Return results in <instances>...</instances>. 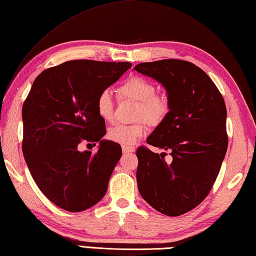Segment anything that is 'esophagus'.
<instances>
[{
	"instance_id": "34e87169",
	"label": "esophagus",
	"mask_w": 256,
	"mask_h": 256,
	"mask_svg": "<svg viewBox=\"0 0 256 256\" xmlns=\"http://www.w3.org/2000/svg\"><path fill=\"white\" fill-rule=\"evenodd\" d=\"M123 153L124 154H128V153H133L135 152V148L133 146H123Z\"/></svg>"
}]
</instances>
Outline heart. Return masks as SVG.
I'll use <instances>...</instances> for the list:
<instances>
[{
  "mask_svg": "<svg viewBox=\"0 0 256 256\" xmlns=\"http://www.w3.org/2000/svg\"><path fill=\"white\" fill-rule=\"evenodd\" d=\"M121 98L134 100L138 102L135 108V118H143L148 124L156 126L168 116L170 103L166 96L155 93V86L148 80L141 76H131L118 88ZM114 100L108 90L100 92L95 108L98 116L105 122H112L114 118ZM143 119V120H144ZM140 120L133 124H118L108 132V138L123 146H130L136 143L146 133V124Z\"/></svg>",
  "mask_w": 256,
  "mask_h": 256,
  "instance_id": "b5f03b06",
  "label": "heart"
}]
</instances>
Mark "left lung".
I'll list each match as a JSON object with an SVG mask.
<instances>
[{"mask_svg": "<svg viewBox=\"0 0 256 256\" xmlns=\"http://www.w3.org/2000/svg\"><path fill=\"white\" fill-rule=\"evenodd\" d=\"M135 71L156 80L166 90L170 111L136 151L140 194L152 208L178 216L201 203L211 191L228 150L226 106L208 75L182 60L140 63Z\"/></svg>", "mask_w": 256, "mask_h": 256, "instance_id": "left-lung-1", "label": "left lung"}]
</instances>
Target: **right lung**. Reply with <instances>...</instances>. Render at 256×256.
Returning <instances> with one entry per match:
<instances>
[{
    "label": "right lung",
    "instance_id": "obj_1",
    "mask_svg": "<svg viewBox=\"0 0 256 256\" xmlns=\"http://www.w3.org/2000/svg\"><path fill=\"white\" fill-rule=\"evenodd\" d=\"M131 66L93 60L64 62L40 74L24 101L25 162L41 192L65 211H84L108 191L122 148L102 140L105 121L95 101ZM83 140L98 142V152H80L77 146Z\"/></svg>",
    "mask_w": 256,
    "mask_h": 256
}]
</instances>
